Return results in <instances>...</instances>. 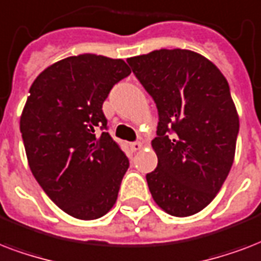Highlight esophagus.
<instances>
[{"label": "esophagus", "instance_id": "34e87169", "mask_svg": "<svg viewBox=\"0 0 261 261\" xmlns=\"http://www.w3.org/2000/svg\"><path fill=\"white\" fill-rule=\"evenodd\" d=\"M129 147H130V149H132V151H139V149L143 147V144H141L140 141H133V143H130V144H129Z\"/></svg>", "mask_w": 261, "mask_h": 261}]
</instances>
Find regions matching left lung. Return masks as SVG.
I'll use <instances>...</instances> for the list:
<instances>
[{
    "instance_id": "left-lung-1",
    "label": "left lung",
    "mask_w": 261,
    "mask_h": 261,
    "mask_svg": "<svg viewBox=\"0 0 261 261\" xmlns=\"http://www.w3.org/2000/svg\"><path fill=\"white\" fill-rule=\"evenodd\" d=\"M126 62L158 109L152 140L158 166L145 175L149 192L173 217L199 213L217 196L234 161L240 120L229 83L191 50L161 48Z\"/></svg>"
}]
</instances>
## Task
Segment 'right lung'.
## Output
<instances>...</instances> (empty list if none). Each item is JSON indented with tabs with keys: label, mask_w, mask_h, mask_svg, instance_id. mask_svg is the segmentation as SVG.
<instances>
[{
	"label": "right lung",
	"mask_w": 261,
	"mask_h": 261,
	"mask_svg": "<svg viewBox=\"0 0 261 261\" xmlns=\"http://www.w3.org/2000/svg\"><path fill=\"white\" fill-rule=\"evenodd\" d=\"M129 74L122 60L82 54L46 68L30 88L20 118L28 165L70 217L98 219L116 204L129 161L106 132L102 105Z\"/></svg>",
	"instance_id": "add662e5"
}]
</instances>
